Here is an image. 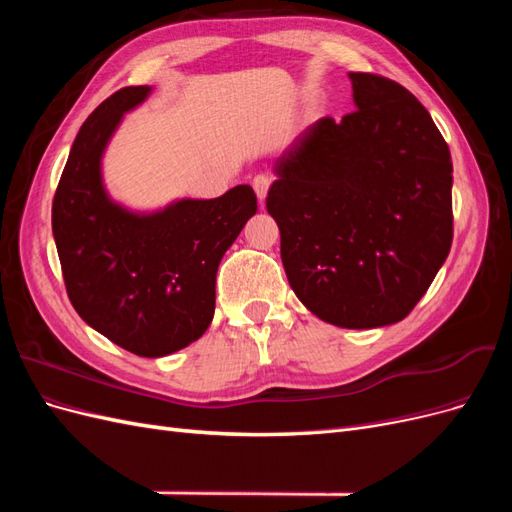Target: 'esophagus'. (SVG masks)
Segmentation results:
<instances>
[{
  "label": "esophagus",
  "mask_w": 512,
  "mask_h": 512,
  "mask_svg": "<svg viewBox=\"0 0 512 512\" xmlns=\"http://www.w3.org/2000/svg\"><path fill=\"white\" fill-rule=\"evenodd\" d=\"M271 181H273V177H271L269 173H258V175L252 179V188H254V192H256L260 203H262V200H265V196H267V192H269V188H271Z\"/></svg>",
  "instance_id": "esophagus-1"
}]
</instances>
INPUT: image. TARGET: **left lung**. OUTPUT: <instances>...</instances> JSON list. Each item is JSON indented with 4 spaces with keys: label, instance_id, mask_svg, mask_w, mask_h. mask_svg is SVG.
I'll return each instance as SVG.
<instances>
[{
    "label": "left lung",
    "instance_id": "obj_1",
    "mask_svg": "<svg viewBox=\"0 0 512 512\" xmlns=\"http://www.w3.org/2000/svg\"><path fill=\"white\" fill-rule=\"evenodd\" d=\"M356 111L312 123L275 164L267 211L301 303L342 329L404 320L453 243L451 151L427 108L350 72Z\"/></svg>",
    "mask_w": 512,
    "mask_h": 512
}]
</instances>
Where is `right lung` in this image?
I'll list each match as a JSON object with an SVG mask.
<instances>
[{"mask_svg": "<svg viewBox=\"0 0 512 512\" xmlns=\"http://www.w3.org/2000/svg\"><path fill=\"white\" fill-rule=\"evenodd\" d=\"M151 87H123L87 117L53 198V237L70 303L113 344L166 356L203 335L215 312V273L256 213L250 185L185 198L138 215L108 198L100 160L123 113Z\"/></svg>", "mask_w": 512, "mask_h": 512, "instance_id": "1", "label": "right lung"}]
</instances>
